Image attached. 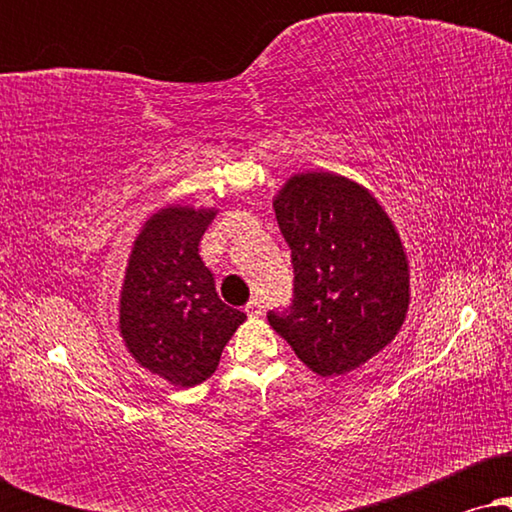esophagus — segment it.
Instances as JSON below:
<instances>
[{
  "instance_id": "esophagus-1",
  "label": "esophagus",
  "mask_w": 512,
  "mask_h": 512,
  "mask_svg": "<svg viewBox=\"0 0 512 512\" xmlns=\"http://www.w3.org/2000/svg\"><path fill=\"white\" fill-rule=\"evenodd\" d=\"M244 312L249 314V317H258V314H263V303L258 298H251L247 305H244Z\"/></svg>"
}]
</instances>
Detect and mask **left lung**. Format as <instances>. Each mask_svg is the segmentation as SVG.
Segmentation results:
<instances>
[{"instance_id": "8db88e82", "label": "left lung", "mask_w": 512, "mask_h": 512, "mask_svg": "<svg viewBox=\"0 0 512 512\" xmlns=\"http://www.w3.org/2000/svg\"><path fill=\"white\" fill-rule=\"evenodd\" d=\"M275 216L293 265V300L268 321L307 368L345 375L389 345L410 303L401 237L380 202L340 174L286 181Z\"/></svg>"}]
</instances>
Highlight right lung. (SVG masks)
Wrapping results in <instances>:
<instances>
[{"instance_id":"right-lung-1","label":"right lung","mask_w":512,"mask_h":512,"mask_svg":"<svg viewBox=\"0 0 512 512\" xmlns=\"http://www.w3.org/2000/svg\"><path fill=\"white\" fill-rule=\"evenodd\" d=\"M214 209L165 207L132 244L118 328L139 366L179 387L205 382L247 319L219 298L198 244Z\"/></svg>"}]
</instances>
